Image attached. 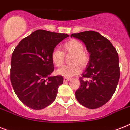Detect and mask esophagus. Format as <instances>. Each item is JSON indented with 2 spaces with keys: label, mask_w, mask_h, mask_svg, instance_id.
I'll use <instances>...</instances> for the list:
<instances>
[{
  "label": "esophagus",
  "mask_w": 130,
  "mask_h": 130,
  "mask_svg": "<svg viewBox=\"0 0 130 130\" xmlns=\"http://www.w3.org/2000/svg\"><path fill=\"white\" fill-rule=\"evenodd\" d=\"M70 79H71L70 78L64 77V79H63V81H64V82H69V81Z\"/></svg>",
  "instance_id": "obj_1"
}]
</instances>
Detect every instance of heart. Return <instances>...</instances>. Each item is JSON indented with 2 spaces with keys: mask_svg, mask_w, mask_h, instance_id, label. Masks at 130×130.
I'll return each instance as SVG.
<instances>
[{
  "mask_svg": "<svg viewBox=\"0 0 130 130\" xmlns=\"http://www.w3.org/2000/svg\"><path fill=\"white\" fill-rule=\"evenodd\" d=\"M63 51L55 48L51 53V60L55 66L60 67L65 59V54H71L70 65H65L57 71L59 75L65 77H71L78 75L80 67L85 68L89 62V55L84 50L83 43L76 39H71L61 45Z\"/></svg>",
  "mask_w": 130,
  "mask_h": 130,
  "instance_id": "heart-1",
  "label": "heart"
}]
</instances>
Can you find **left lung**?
Here are the masks:
<instances>
[{
  "label": "left lung",
  "mask_w": 130,
  "mask_h": 130,
  "mask_svg": "<svg viewBox=\"0 0 130 130\" xmlns=\"http://www.w3.org/2000/svg\"><path fill=\"white\" fill-rule=\"evenodd\" d=\"M72 37L83 42L90 54L89 63L79 79L81 86L75 91L76 98L89 109L102 107L112 97L119 82L118 53L109 40L95 31L73 33Z\"/></svg>",
  "instance_id": "obj_1"
}]
</instances>
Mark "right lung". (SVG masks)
<instances>
[{
    "label": "right lung",
    "mask_w": 130,
    "mask_h": 130,
    "mask_svg": "<svg viewBox=\"0 0 130 130\" xmlns=\"http://www.w3.org/2000/svg\"><path fill=\"white\" fill-rule=\"evenodd\" d=\"M69 35L37 30L24 38L12 55L10 82L21 102L39 110L55 100L58 88L63 83L61 75L49 77L54 71L51 53Z\"/></svg>",
    "instance_id": "right-lung-1"
}]
</instances>
